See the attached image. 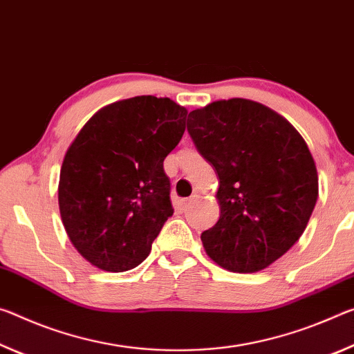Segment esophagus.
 I'll return each instance as SVG.
<instances>
[{
	"label": "esophagus",
	"mask_w": 354,
	"mask_h": 354,
	"mask_svg": "<svg viewBox=\"0 0 354 354\" xmlns=\"http://www.w3.org/2000/svg\"><path fill=\"white\" fill-rule=\"evenodd\" d=\"M193 202H194V196H193V198H189V199H183V201H182V208H183V210H187V208H188L191 204H193Z\"/></svg>",
	"instance_id": "34e87169"
}]
</instances>
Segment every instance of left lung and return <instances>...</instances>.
I'll list each match as a JSON object with an SVG mask.
<instances>
[{
	"mask_svg": "<svg viewBox=\"0 0 354 354\" xmlns=\"http://www.w3.org/2000/svg\"><path fill=\"white\" fill-rule=\"evenodd\" d=\"M196 149L219 177L218 223L201 235L208 257L235 273H256L303 235L318 198L308 144L273 109L246 98L188 114Z\"/></svg>",
	"mask_w": 354,
	"mask_h": 354,
	"instance_id": "left-lung-1",
	"label": "left lung"
}]
</instances>
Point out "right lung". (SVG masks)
<instances>
[{
    "instance_id": "1",
    "label": "right lung",
    "mask_w": 354,
    "mask_h": 354,
    "mask_svg": "<svg viewBox=\"0 0 354 354\" xmlns=\"http://www.w3.org/2000/svg\"><path fill=\"white\" fill-rule=\"evenodd\" d=\"M187 114L171 98H127L97 111L68 147L57 188L62 224L97 268H135L172 216L163 161L180 142Z\"/></svg>"
}]
</instances>
